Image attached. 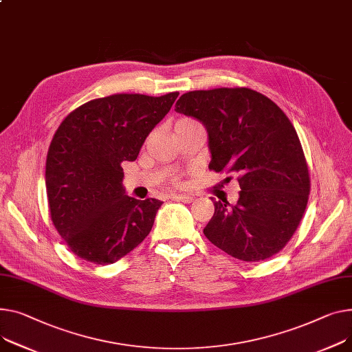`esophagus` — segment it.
<instances>
[{
    "label": "esophagus",
    "instance_id": "1",
    "mask_svg": "<svg viewBox=\"0 0 352 352\" xmlns=\"http://www.w3.org/2000/svg\"><path fill=\"white\" fill-rule=\"evenodd\" d=\"M173 199H177V201H181L184 204H191L194 201V197L191 195H185V194H175L171 197Z\"/></svg>",
    "mask_w": 352,
    "mask_h": 352
}]
</instances>
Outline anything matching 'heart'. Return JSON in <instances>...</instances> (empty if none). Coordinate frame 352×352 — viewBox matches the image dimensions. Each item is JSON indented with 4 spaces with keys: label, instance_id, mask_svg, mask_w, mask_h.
I'll use <instances>...</instances> for the list:
<instances>
[{
    "label": "heart",
    "instance_id": "b5f03b06",
    "mask_svg": "<svg viewBox=\"0 0 352 352\" xmlns=\"http://www.w3.org/2000/svg\"><path fill=\"white\" fill-rule=\"evenodd\" d=\"M191 122H194V120H191V119H186V117H182V119H179V120L175 123V127L182 126V124H186V123H191ZM175 181H178V178H175Z\"/></svg>",
    "mask_w": 352,
    "mask_h": 352
}]
</instances>
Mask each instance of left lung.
<instances>
[{"label":"left lung","instance_id":"obj_1","mask_svg":"<svg viewBox=\"0 0 352 352\" xmlns=\"http://www.w3.org/2000/svg\"><path fill=\"white\" fill-rule=\"evenodd\" d=\"M175 110L206 127L209 170L239 175L238 202L214 201L204 235L243 262L278 253L297 230L310 194L307 161L289 117L249 87L186 91Z\"/></svg>","mask_w":352,"mask_h":352}]
</instances>
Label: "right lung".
I'll return each instance as SVG.
<instances>
[{"label": "right lung", "mask_w": 352, "mask_h": 352, "mask_svg": "<svg viewBox=\"0 0 352 352\" xmlns=\"http://www.w3.org/2000/svg\"><path fill=\"white\" fill-rule=\"evenodd\" d=\"M178 91L93 99L70 111L51 142L45 184L55 229L80 259L110 265L150 233L161 201L124 195V161H134Z\"/></svg>", "instance_id": "1"}]
</instances>
